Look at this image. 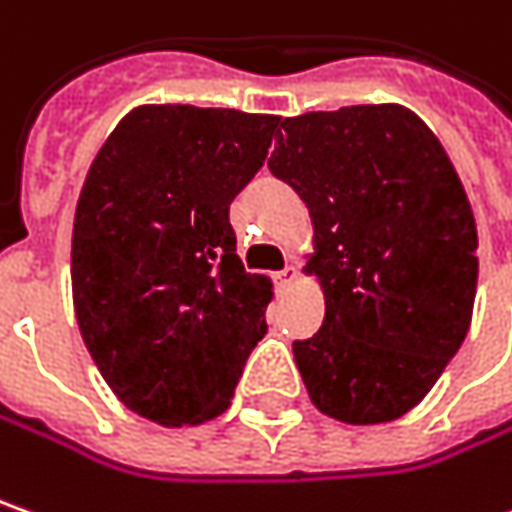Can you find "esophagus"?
I'll list each match as a JSON object with an SVG mask.
<instances>
[{
  "mask_svg": "<svg viewBox=\"0 0 512 512\" xmlns=\"http://www.w3.org/2000/svg\"><path fill=\"white\" fill-rule=\"evenodd\" d=\"M296 276H299V273H296L294 265H288V268L276 273V285H279V288H288V285H294Z\"/></svg>",
  "mask_w": 512,
  "mask_h": 512,
  "instance_id": "1",
  "label": "esophagus"
}]
</instances>
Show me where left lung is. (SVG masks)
<instances>
[{
	"instance_id": "left-lung-1",
	"label": "left lung",
	"mask_w": 512,
	"mask_h": 512,
	"mask_svg": "<svg viewBox=\"0 0 512 512\" xmlns=\"http://www.w3.org/2000/svg\"><path fill=\"white\" fill-rule=\"evenodd\" d=\"M270 172L314 224L305 273L325 320L296 340L311 403L348 426L403 418L473 322L478 230L435 132L406 106H343L285 117Z\"/></svg>"
}]
</instances>
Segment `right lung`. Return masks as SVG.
<instances>
[{"label": "right lung", "mask_w": 512, "mask_h": 512, "mask_svg": "<svg viewBox=\"0 0 512 512\" xmlns=\"http://www.w3.org/2000/svg\"><path fill=\"white\" fill-rule=\"evenodd\" d=\"M276 126V115L146 103L91 161L71 233L74 317L109 389L146 421L218 418L268 331L273 282L244 270L230 201Z\"/></svg>", "instance_id": "add662e5"}]
</instances>
